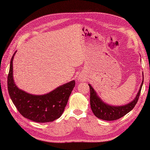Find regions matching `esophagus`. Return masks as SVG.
<instances>
[{"instance_id":"1","label":"esophagus","mask_w":150,"mask_h":150,"mask_svg":"<svg viewBox=\"0 0 150 150\" xmlns=\"http://www.w3.org/2000/svg\"><path fill=\"white\" fill-rule=\"evenodd\" d=\"M78 79L79 80H80V81H83L84 80V77L83 75H80L78 77Z\"/></svg>"}]
</instances>
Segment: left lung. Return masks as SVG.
<instances>
[{"instance_id":"left-lung-1","label":"left lung","mask_w":150,"mask_h":150,"mask_svg":"<svg viewBox=\"0 0 150 150\" xmlns=\"http://www.w3.org/2000/svg\"><path fill=\"white\" fill-rule=\"evenodd\" d=\"M143 81H144V77H143L139 91L137 94L135 99L128 104L119 106H111L104 103L98 96L96 91L94 90L91 86L89 84L90 90V105L93 114L98 119L104 120H115L122 117L133 110V108L137 103L140 94H141Z\"/></svg>"}]
</instances>
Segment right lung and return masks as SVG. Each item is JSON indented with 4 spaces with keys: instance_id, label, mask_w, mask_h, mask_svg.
Returning <instances> with one entry per match:
<instances>
[{
    "instance_id": "1",
    "label": "right lung",
    "mask_w": 150,
    "mask_h": 150,
    "mask_svg": "<svg viewBox=\"0 0 150 150\" xmlns=\"http://www.w3.org/2000/svg\"><path fill=\"white\" fill-rule=\"evenodd\" d=\"M15 53L11 59L8 76V92L13 103L22 116L34 122H48L59 119L64 111L69 95L75 87V81L60 86L45 95L26 93L20 90L14 82L13 60Z\"/></svg>"
}]
</instances>
